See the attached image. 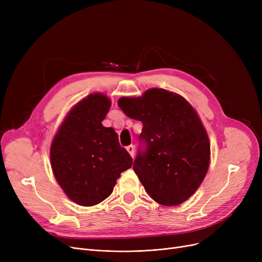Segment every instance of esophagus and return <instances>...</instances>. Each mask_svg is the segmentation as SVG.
<instances>
[{"label":"esophagus","mask_w":262,"mask_h":262,"mask_svg":"<svg viewBox=\"0 0 262 262\" xmlns=\"http://www.w3.org/2000/svg\"><path fill=\"white\" fill-rule=\"evenodd\" d=\"M126 150L129 153V155L134 158V155H135V148H134V145H129L126 147Z\"/></svg>","instance_id":"obj_1"}]
</instances>
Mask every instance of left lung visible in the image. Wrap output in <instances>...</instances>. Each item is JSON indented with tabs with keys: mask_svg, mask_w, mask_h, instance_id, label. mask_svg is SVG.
<instances>
[{
	"mask_svg": "<svg viewBox=\"0 0 262 262\" xmlns=\"http://www.w3.org/2000/svg\"><path fill=\"white\" fill-rule=\"evenodd\" d=\"M119 107L143 124L133 169L148 195L164 206L187 201L202 184L210 162L207 132L182 95L146 90L139 98H121Z\"/></svg>",
	"mask_w": 262,
	"mask_h": 262,
	"instance_id": "left-lung-1",
	"label": "left lung"
}]
</instances>
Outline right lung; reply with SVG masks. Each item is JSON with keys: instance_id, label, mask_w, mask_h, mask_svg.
Here are the masks:
<instances>
[{"instance_id": "right-lung-1", "label": "right lung", "mask_w": 262, "mask_h": 262, "mask_svg": "<svg viewBox=\"0 0 262 262\" xmlns=\"http://www.w3.org/2000/svg\"><path fill=\"white\" fill-rule=\"evenodd\" d=\"M110 106L105 94H89L69 112L52 141L54 176L67 196L80 206L107 199L121 173L133 164L115 129L102 124Z\"/></svg>"}]
</instances>
